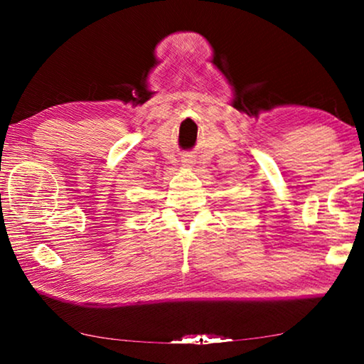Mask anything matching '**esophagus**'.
<instances>
[{
    "label": "esophagus",
    "mask_w": 364,
    "mask_h": 364,
    "mask_svg": "<svg viewBox=\"0 0 364 364\" xmlns=\"http://www.w3.org/2000/svg\"><path fill=\"white\" fill-rule=\"evenodd\" d=\"M187 164H188V162H187Z\"/></svg>",
    "instance_id": "34e87169"
}]
</instances>
